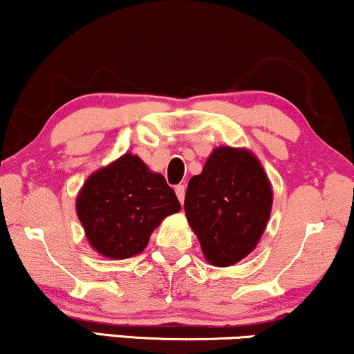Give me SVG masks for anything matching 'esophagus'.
<instances>
[{"label": "esophagus", "instance_id": "obj_1", "mask_svg": "<svg viewBox=\"0 0 354 354\" xmlns=\"http://www.w3.org/2000/svg\"><path fill=\"white\" fill-rule=\"evenodd\" d=\"M176 194H177V198H178V202H184V198H185V187L184 185H177L176 187Z\"/></svg>", "mask_w": 354, "mask_h": 354}]
</instances>
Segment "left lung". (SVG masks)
<instances>
[{
	"label": "left lung",
	"mask_w": 354,
	"mask_h": 354,
	"mask_svg": "<svg viewBox=\"0 0 354 354\" xmlns=\"http://www.w3.org/2000/svg\"><path fill=\"white\" fill-rule=\"evenodd\" d=\"M272 209V187L251 150L216 147L189 180L184 210L209 264L227 268L261 241Z\"/></svg>",
	"instance_id": "1"
}]
</instances>
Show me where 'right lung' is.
I'll return each mask as SVG.
<instances>
[{"label": "right lung", "mask_w": 354, "mask_h": 354, "mask_svg": "<svg viewBox=\"0 0 354 354\" xmlns=\"http://www.w3.org/2000/svg\"><path fill=\"white\" fill-rule=\"evenodd\" d=\"M75 207L91 249L118 261L144 251L150 234L180 204L162 174L127 152L86 178Z\"/></svg>", "instance_id": "right-lung-1"}]
</instances>
